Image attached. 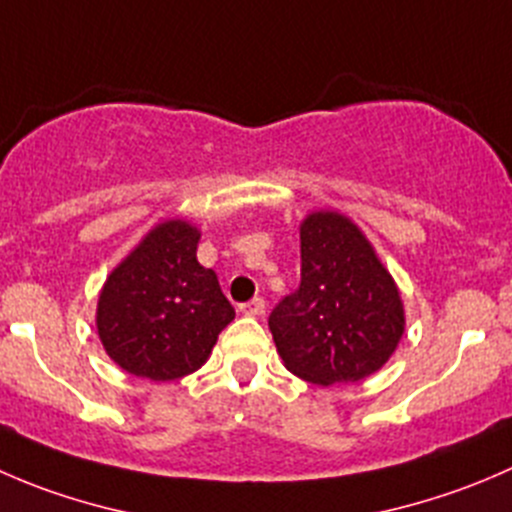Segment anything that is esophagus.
Here are the masks:
<instances>
[{
    "mask_svg": "<svg viewBox=\"0 0 512 512\" xmlns=\"http://www.w3.org/2000/svg\"><path fill=\"white\" fill-rule=\"evenodd\" d=\"M240 312L242 315H250V317L265 315V300H262V297H252L250 302L240 305Z\"/></svg>",
    "mask_w": 512,
    "mask_h": 512,
    "instance_id": "obj_1",
    "label": "esophagus"
}]
</instances>
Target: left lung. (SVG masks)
<instances>
[{"label": "left lung", "mask_w": 512, "mask_h": 512, "mask_svg": "<svg viewBox=\"0 0 512 512\" xmlns=\"http://www.w3.org/2000/svg\"><path fill=\"white\" fill-rule=\"evenodd\" d=\"M300 260V287L267 320L287 370L315 385L380 370L403 337L405 312L360 227L340 212H312L300 225Z\"/></svg>", "instance_id": "8db88e82"}]
</instances>
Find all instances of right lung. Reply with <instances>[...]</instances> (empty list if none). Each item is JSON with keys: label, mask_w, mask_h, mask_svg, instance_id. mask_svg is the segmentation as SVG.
I'll list each match as a JSON object with an SVG mask.
<instances>
[{"label": "right lung", "mask_w": 512, "mask_h": 512, "mask_svg": "<svg viewBox=\"0 0 512 512\" xmlns=\"http://www.w3.org/2000/svg\"><path fill=\"white\" fill-rule=\"evenodd\" d=\"M197 242L190 222H160L104 282L97 332L122 370L155 382L190 375L235 320L217 275L197 262Z\"/></svg>", "instance_id": "obj_1"}]
</instances>
